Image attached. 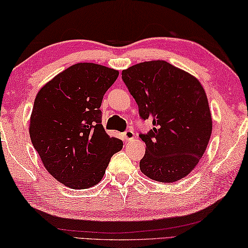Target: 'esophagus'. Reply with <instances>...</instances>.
<instances>
[{"label":"esophagus","mask_w":248,"mask_h":248,"mask_svg":"<svg viewBox=\"0 0 248 248\" xmlns=\"http://www.w3.org/2000/svg\"><path fill=\"white\" fill-rule=\"evenodd\" d=\"M124 137H125V140H126L127 141L128 140H132L134 137H135V134H134V132L132 131V129H128V131L124 132Z\"/></svg>","instance_id":"esophagus-1"}]
</instances>
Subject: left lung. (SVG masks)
I'll use <instances>...</instances> for the list:
<instances>
[{
	"instance_id": "1",
	"label": "left lung",
	"mask_w": 248,
	"mask_h": 248,
	"mask_svg": "<svg viewBox=\"0 0 248 248\" xmlns=\"http://www.w3.org/2000/svg\"><path fill=\"white\" fill-rule=\"evenodd\" d=\"M122 79L153 129L140 137L146 144L140 171L159 182H176L192 171L212 133L208 97L196 77L165 60L140 62L122 71Z\"/></svg>"
}]
</instances>
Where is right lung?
I'll use <instances>...</instances> for the list:
<instances>
[{
    "mask_svg": "<svg viewBox=\"0 0 248 248\" xmlns=\"http://www.w3.org/2000/svg\"><path fill=\"white\" fill-rule=\"evenodd\" d=\"M119 71L80 62L54 77L38 91L30 119V136L44 167L71 189L102 180L109 159L123 147L101 124V103Z\"/></svg>",
    "mask_w": 248,
    "mask_h": 248,
    "instance_id": "right-lung-1",
    "label": "right lung"
}]
</instances>
